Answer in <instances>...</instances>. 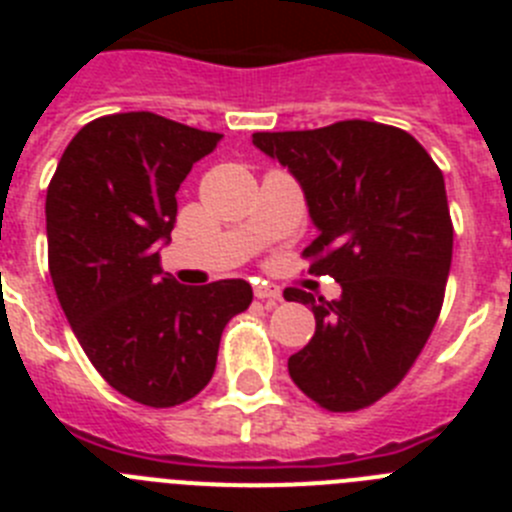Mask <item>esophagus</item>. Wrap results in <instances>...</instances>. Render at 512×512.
<instances>
[{
  "instance_id": "1",
  "label": "esophagus",
  "mask_w": 512,
  "mask_h": 512,
  "mask_svg": "<svg viewBox=\"0 0 512 512\" xmlns=\"http://www.w3.org/2000/svg\"><path fill=\"white\" fill-rule=\"evenodd\" d=\"M253 295H256V300L261 302H269V305H277V302H282V292H279V287H274V284H256L253 287Z\"/></svg>"
}]
</instances>
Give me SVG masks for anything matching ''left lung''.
<instances>
[{
  "label": "left lung",
  "mask_w": 512,
  "mask_h": 512,
  "mask_svg": "<svg viewBox=\"0 0 512 512\" xmlns=\"http://www.w3.org/2000/svg\"><path fill=\"white\" fill-rule=\"evenodd\" d=\"M253 146L302 184L320 230L302 259L343 289L333 302L284 289L315 315L289 377L330 413L369 408L405 379L441 315L454 248L441 169L413 135L369 120L253 133Z\"/></svg>",
  "instance_id": "8db88e82"
}]
</instances>
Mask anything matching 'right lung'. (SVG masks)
<instances>
[{"instance_id": "1", "label": "right lung", "mask_w": 512, "mask_h": 512, "mask_svg": "<svg viewBox=\"0 0 512 512\" xmlns=\"http://www.w3.org/2000/svg\"><path fill=\"white\" fill-rule=\"evenodd\" d=\"M217 140L153 112L97 117L45 194L48 269L74 336L104 382L148 408L205 390L223 328L253 300L243 279L184 287L158 264L176 192Z\"/></svg>"}]
</instances>
